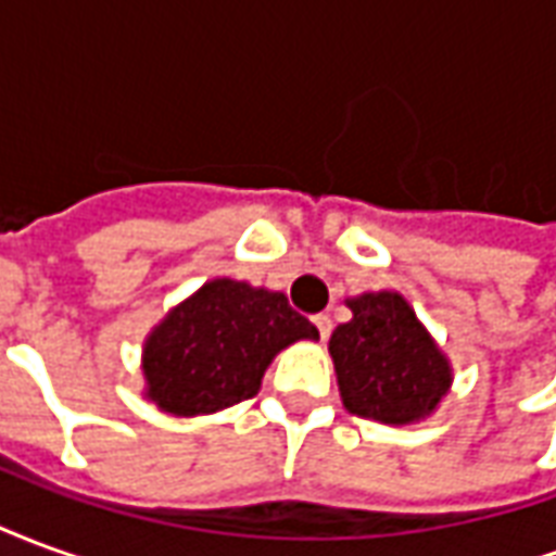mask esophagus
<instances>
[{"label": "esophagus", "mask_w": 556, "mask_h": 556, "mask_svg": "<svg viewBox=\"0 0 556 556\" xmlns=\"http://www.w3.org/2000/svg\"><path fill=\"white\" fill-rule=\"evenodd\" d=\"M313 325L318 327V337H321V339L330 337V327H333V325H330V318H327V315H315Z\"/></svg>", "instance_id": "34e87169"}]
</instances>
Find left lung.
Masks as SVG:
<instances>
[{"label": "left lung", "mask_w": 556, "mask_h": 556, "mask_svg": "<svg viewBox=\"0 0 556 556\" xmlns=\"http://www.w3.org/2000/svg\"><path fill=\"white\" fill-rule=\"evenodd\" d=\"M351 321L330 337L342 405L387 426L426 419L453 384V369L410 303L396 291L349 301Z\"/></svg>", "instance_id": "1"}]
</instances>
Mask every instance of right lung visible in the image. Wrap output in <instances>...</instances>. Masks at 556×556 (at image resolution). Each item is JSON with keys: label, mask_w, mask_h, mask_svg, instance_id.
I'll return each mask as SVG.
<instances>
[{"label": "right lung", "mask_w": 556, "mask_h": 556, "mask_svg": "<svg viewBox=\"0 0 556 556\" xmlns=\"http://www.w3.org/2000/svg\"><path fill=\"white\" fill-rule=\"evenodd\" d=\"M298 339H318L282 291L211 279L178 303L146 339V399L175 417H195L253 399L265 369Z\"/></svg>", "instance_id": "obj_1"}]
</instances>
